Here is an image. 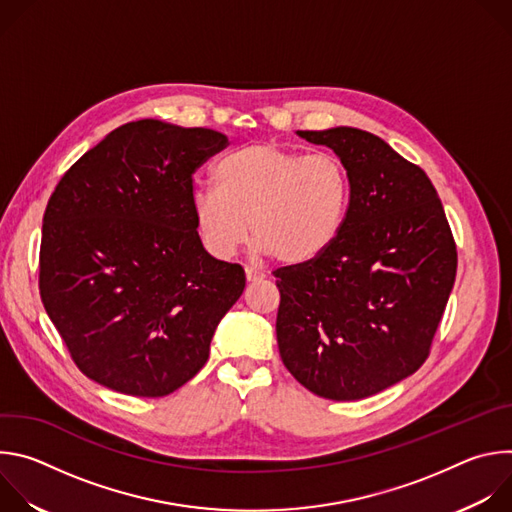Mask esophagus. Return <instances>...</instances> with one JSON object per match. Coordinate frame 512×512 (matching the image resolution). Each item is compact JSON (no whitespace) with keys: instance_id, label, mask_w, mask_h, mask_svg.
Here are the masks:
<instances>
[{"instance_id":"1","label":"esophagus","mask_w":512,"mask_h":512,"mask_svg":"<svg viewBox=\"0 0 512 512\" xmlns=\"http://www.w3.org/2000/svg\"><path fill=\"white\" fill-rule=\"evenodd\" d=\"M245 275H247V281H259V279H263L265 277V273L263 271H259V269H255V267H245Z\"/></svg>"}]
</instances>
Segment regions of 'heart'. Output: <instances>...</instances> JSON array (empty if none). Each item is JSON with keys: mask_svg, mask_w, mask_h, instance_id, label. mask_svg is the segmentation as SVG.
<instances>
[{"mask_svg": "<svg viewBox=\"0 0 512 512\" xmlns=\"http://www.w3.org/2000/svg\"><path fill=\"white\" fill-rule=\"evenodd\" d=\"M214 188L196 190L192 214L204 247L227 259L247 241L283 265H306L340 237L352 180L336 154L257 141L214 166Z\"/></svg>", "mask_w": 512, "mask_h": 512, "instance_id": "heart-1", "label": "heart"}]
</instances>
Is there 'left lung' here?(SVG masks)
I'll use <instances>...</instances> for the list:
<instances>
[{
  "label": "left lung",
  "mask_w": 512,
  "mask_h": 512,
  "mask_svg": "<svg viewBox=\"0 0 512 512\" xmlns=\"http://www.w3.org/2000/svg\"><path fill=\"white\" fill-rule=\"evenodd\" d=\"M298 135L346 164L352 204L324 255L275 271L279 354L312 393L356 401L429 356L456 279V243L427 174L387 141L354 127Z\"/></svg>",
  "instance_id": "obj_1"
}]
</instances>
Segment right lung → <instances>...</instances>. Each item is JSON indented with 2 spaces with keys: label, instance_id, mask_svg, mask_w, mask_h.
<instances>
[{
  "label": "right lung",
  "instance_id": "1",
  "mask_svg": "<svg viewBox=\"0 0 512 512\" xmlns=\"http://www.w3.org/2000/svg\"><path fill=\"white\" fill-rule=\"evenodd\" d=\"M227 145L212 129L139 119L113 129L56 184L42 225L40 298L95 383L164 397L208 360L245 271L202 247L192 174Z\"/></svg>",
  "mask_w": 512,
  "mask_h": 512
}]
</instances>
